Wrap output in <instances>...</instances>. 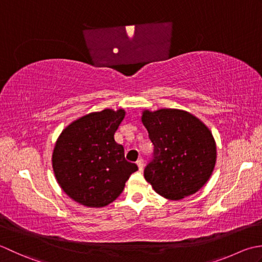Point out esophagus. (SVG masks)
Segmentation results:
<instances>
[{"label": "esophagus", "mask_w": 262, "mask_h": 262, "mask_svg": "<svg viewBox=\"0 0 262 262\" xmlns=\"http://www.w3.org/2000/svg\"><path fill=\"white\" fill-rule=\"evenodd\" d=\"M137 165H138V167H139V170H143V167H145V164H143L142 159H138Z\"/></svg>", "instance_id": "obj_1"}]
</instances>
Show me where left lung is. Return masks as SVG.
<instances>
[{
    "label": "left lung",
    "instance_id": "8db88e82",
    "mask_svg": "<svg viewBox=\"0 0 262 262\" xmlns=\"http://www.w3.org/2000/svg\"><path fill=\"white\" fill-rule=\"evenodd\" d=\"M141 121L154 143L155 159L145 179L159 195L179 201L198 192L216 165V141L204 122L178 108L143 110Z\"/></svg>",
    "mask_w": 262,
    "mask_h": 262
}]
</instances>
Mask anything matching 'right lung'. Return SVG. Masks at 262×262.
Masks as SVG:
<instances>
[{
	"instance_id": "add662e5",
	"label": "right lung",
	"mask_w": 262,
	"mask_h": 262,
	"mask_svg": "<svg viewBox=\"0 0 262 262\" xmlns=\"http://www.w3.org/2000/svg\"><path fill=\"white\" fill-rule=\"evenodd\" d=\"M125 116L123 108L92 112L71 122L58 136L52 154L55 179L78 204L101 208L116 200L136 164L124 158L114 133Z\"/></svg>"
}]
</instances>
